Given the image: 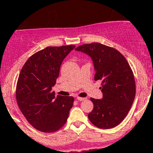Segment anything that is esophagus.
<instances>
[{
  "mask_svg": "<svg viewBox=\"0 0 153 153\" xmlns=\"http://www.w3.org/2000/svg\"><path fill=\"white\" fill-rule=\"evenodd\" d=\"M76 100H77L78 101H83L86 100V98H84V97H76Z\"/></svg>",
  "mask_w": 153,
  "mask_h": 153,
  "instance_id": "esophagus-1",
  "label": "esophagus"
}]
</instances>
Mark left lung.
I'll return each mask as SVG.
<instances>
[{"label":"left lung","instance_id":"8db88e82","mask_svg":"<svg viewBox=\"0 0 153 153\" xmlns=\"http://www.w3.org/2000/svg\"><path fill=\"white\" fill-rule=\"evenodd\" d=\"M76 51L91 58L94 79L102 80V99L91 98L90 122L101 129H110L122 122L135 99L136 84L129 63L118 51L100 43L83 44Z\"/></svg>","mask_w":153,"mask_h":153}]
</instances>
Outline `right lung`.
I'll return each instance as SVG.
<instances>
[{"label": "right lung", "instance_id": "1", "mask_svg": "<svg viewBox=\"0 0 153 153\" xmlns=\"http://www.w3.org/2000/svg\"><path fill=\"white\" fill-rule=\"evenodd\" d=\"M74 45L47 47L27 60L19 75L16 98L28 122L44 132L58 130L67 122L73 107V97H55L52 87L64 58Z\"/></svg>", "mask_w": 153, "mask_h": 153}]
</instances>
